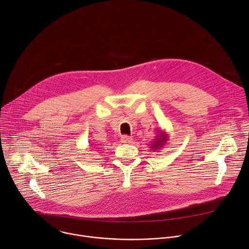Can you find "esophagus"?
<instances>
[{
  "label": "esophagus",
  "mask_w": 249,
  "mask_h": 249,
  "mask_svg": "<svg viewBox=\"0 0 249 249\" xmlns=\"http://www.w3.org/2000/svg\"><path fill=\"white\" fill-rule=\"evenodd\" d=\"M132 141H133V139L127 135H124L121 137V142L123 144H130V143H132Z\"/></svg>",
  "instance_id": "34e87169"
}]
</instances>
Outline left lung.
Returning a JSON list of instances; mask_svg holds the SVG:
<instances>
[{
    "mask_svg": "<svg viewBox=\"0 0 249 249\" xmlns=\"http://www.w3.org/2000/svg\"><path fill=\"white\" fill-rule=\"evenodd\" d=\"M158 133L159 134L157 135L156 139H154L153 144H151V147H150L154 152H158L161 150L164 147V145H166L169 138L168 135L163 130H159Z\"/></svg>",
    "mask_w": 249,
    "mask_h": 249,
    "instance_id": "8db88e82",
    "label": "left lung"
}]
</instances>
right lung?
I'll list each match as a JSON object with an SVG mask.
<instances>
[{
  "label": "right lung",
  "mask_w": 249,
  "mask_h": 249,
  "mask_svg": "<svg viewBox=\"0 0 249 249\" xmlns=\"http://www.w3.org/2000/svg\"><path fill=\"white\" fill-rule=\"evenodd\" d=\"M94 146H96V145H94ZM95 150H96V148H95ZM99 152V151H98Z\"/></svg>",
  "instance_id": "1"
}]
</instances>
